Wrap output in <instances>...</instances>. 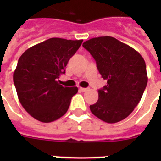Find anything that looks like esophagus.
Returning <instances> with one entry per match:
<instances>
[{"mask_svg": "<svg viewBox=\"0 0 161 161\" xmlns=\"http://www.w3.org/2000/svg\"><path fill=\"white\" fill-rule=\"evenodd\" d=\"M79 90H80L81 91H83V92H85V91H87L89 89H88V88H79Z\"/></svg>", "mask_w": 161, "mask_h": 161, "instance_id": "obj_1", "label": "esophagus"}]
</instances>
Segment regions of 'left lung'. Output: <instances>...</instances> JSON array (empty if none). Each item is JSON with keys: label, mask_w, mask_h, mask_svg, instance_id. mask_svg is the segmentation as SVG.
<instances>
[{"label": "left lung", "mask_w": 161, "mask_h": 161, "mask_svg": "<svg viewBox=\"0 0 161 161\" xmlns=\"http://www.w3.org/2000/svg\"><path fill=\"white\" fill-rule=\"evenodd\" d=\"M97 63L107 85L98 91V100L90 106L92 114L115 123L131 114L147 84L146 63L131 46L110 36L98 37L83 44Z\"/></svg>", "instance_id": "8db88e82"}]
</instances>
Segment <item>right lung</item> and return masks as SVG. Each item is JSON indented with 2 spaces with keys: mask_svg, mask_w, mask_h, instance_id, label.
<instances>
[{
  "mask_svg": "<svg viewBox=\"0 0 161 161\" xmlns=\"http://www.w3.org/2000/svg\"><path fill=\"white\" fill-rule=\"evenodd\" d=\"M83 40L52 38L30 47L20 56L14 72L19 103L33 118L51 122L63 116L77 87H64L58 79Z\"/></svg>",
  "mask_w": 161,
  "mask_h": 161,
  "instance_id": "obj_1",
  "label": "right lung"
}]
</instances>
